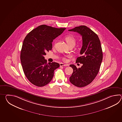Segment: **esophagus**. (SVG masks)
I'll return each mask as SVG.
<instances>
[{
  "label": "esophagus",
  "instance_id": "obj_1",
  "mask_svg": "<svg viewBox=\"0 0 122 122\" xmlns=\"http://www.w3.org/2000/svg\"><path fill=\"white\" fill-rule=\"evenodd\" d=\"M60 66H67L68 65H67V64H65L63 63H61L60 64Z\"/></svg>",
  "mask_w": 122,
  "mask_h": 122
}]
</instances>
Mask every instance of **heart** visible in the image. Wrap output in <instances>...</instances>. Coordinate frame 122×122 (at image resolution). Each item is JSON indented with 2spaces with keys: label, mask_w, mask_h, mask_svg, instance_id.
Wrapping results in <instances>:
<instances>
[{
  "label": "heart",
  "mask_w": 122,
  "mask_h": 122,
  "mask_svg": "<svg viewBox=\"0 0 122 122\" xmlns=\"http://www.w3.org/2000/svg\"><path fill=\"white\" fill-rule=\"evenodd\" d=\"M65 41L68 46H71V45L74 46L75 45L76 40H75V38L72 36H71V35L66 36L65 37ZM62 59L64 61L66 60V58L64 57H63Z\"/></svg>",
  "instance_id": "1"
}]
</instances>
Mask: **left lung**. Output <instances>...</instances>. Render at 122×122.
<instances>
[{
    "label": "left lung",
    "mask_w": 122,
    "mask_h": 122,
    "mask_svg": "<svg viewBox=\"0 0 122 122\" xmlns=\"http://www.w3.org/2000/svg\"><path fill=\"white\" fill-rule=\"evenodd\" d=\"M68 30L77 32L82 36L81 56L76 62L83 65L78 68L74 65H70L73 72L69 80L73 85L83 87L91 83L99 72L103 57L100 41L98 35L86 26H76Z\"/></svg>",
    "instance_id": "obj_1"
}]
</instances>
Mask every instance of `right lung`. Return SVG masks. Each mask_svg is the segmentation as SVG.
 <instances>
[{"mask_svg":"<svg viewBox=\"0 0 122 122\" xmlns=\"http://www.w3.org/2000/svg\"><path fill=\"white\" fill-rule=\"evenodd\" d=\"M65 29L42 25L25 37L21 51V63L26 77L34 85L46 86L52 80L54 71L59 67L56 62L47 63L44 55L52 49L53 40Z\"/></svg>","mask_w":122,"mask_h":122,"instance_id":"obj_1","label":"right lung"}]
</instances>
